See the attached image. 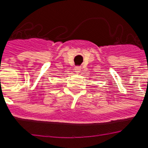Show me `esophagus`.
<instances>
[{"instance_id":"34e87169","label":"esophagus","mask_w":148,"mask_h":148,"mask_svg":"<svg viewBox=\"0 0 148 148\" xmlns=\"http://www.w3.org/2000/svg\"><path fill=\"white\" fill-rule=\"evenodd\" d=\"M75 70L76 73H79V71L81 70V67L80 66H75Z\"/></svg>"}]
</instances>
